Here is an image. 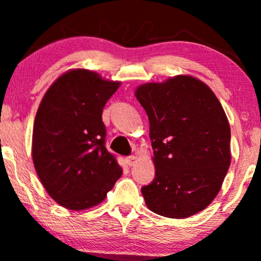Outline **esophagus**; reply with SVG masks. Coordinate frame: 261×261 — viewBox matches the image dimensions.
<instances>
[{"label":"esophagus","instance_id":"1","mask_svg":"<svg viewBox=\"0 0 261 261\" xmlns=\"http://www.w3.org/2000/svg\"><path fill=\"white\" fill-rule=\"evenodd\" d=\"M126 162H127L128 166H134V164L137 162V157L136 155H128V157L126 158Z\"/></svg>","mask_w":261,"mask_h":261}]
</instances>
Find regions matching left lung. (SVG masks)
<instances>
[{"label":"left lung","instance_id":"1","mask_svg":"<svg viewBox=\"0 0 261 261\" xmlns=\"http://www.w3.org/2000/svg\"><path fill=\"white\" fill-rule=\"evenodd\" d=\"M146 110L155 176L141 193L147 207L169 218L206 208L220 191L230 164V128L208 86L191 76L136 89Z\"/></svg>","mask_w":261,"mask_h":261}]
</instances>
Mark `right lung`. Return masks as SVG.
Here are the masks:
<instances>
[{
    "mask_svg": "<svg viewBox=\"0 0 261 261\" xmlns=\"http://www.w3.org/2000/svg\"><path fill=\"white\" fill-rule=\"evenodd\" d=\"M120 82L77 68L59 77L35 115L32 154L50 196L68 210H86L107 197L122 174L106 148L103 108Z\"/></svg>",
    "mask_w": 261,
    "mask_h": 261,
    "instance_id": "add662e5",
    "label": "right lung"
}]
</instances>
